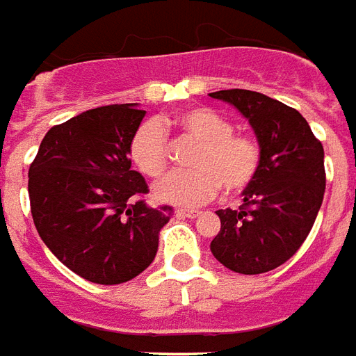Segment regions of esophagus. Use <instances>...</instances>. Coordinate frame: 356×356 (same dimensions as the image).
I'll return each instance as SVG.
<instances>
[{
	"mask_svg": "<svg viewBox=\"0 0 356 356\" xmlns=\"http://www.w3.org/2000/svg\"><path fill=\"white\" fill-rule=\"evenodd\" d=\"M176 216H178V218H199L200 216V212L199 210H188V208H178V210H176Z\"/></svg>",
	"mask_w": 356,
	"mask_h": 356,
	"instance_id": "obj_1",
	"label": "esophagus"
}]
</instances>
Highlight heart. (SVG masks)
I'll list each match as a JSON object with an SVG mask.
<instances>
[{
	"instance_id": "1",
	"label": "heart",
	"mask_w": 356,
	"mask_h": 356,
	"mask_svg": "<svg viewBox=\"0 0 356 356\" xmlns=\"http://www.w3.org/2000/svg\"><path fill=\"white\" fill-rule=\"evenodd\" d=\"M172 127L184 138L197 143L189 159L191 170L163 178L154 195L172 207H199L225 188L229 195L242 193L261 168V144L248 133H236L225 116L212 108H186L168 122H146L131 138L129 156L144 176L159 178L168 167L165 131Z\"/></svg>"
}]
</instances>
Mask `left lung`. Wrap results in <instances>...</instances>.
Returning a JSON list of instances; mask_svg holds the SVG:
<instances>
[{
	"label": "left lung",
	"instance_id": "left-lung-1",
	"mask_svg": "<svg viewBox=\"0 0 356 356\" xmlns=\"http://www.w3.org/2000/svg\"><path fill=\"white\" fill-rule=\"evenodd\" d=\"M236 106L261 144V168L240 210H218L210 250L238 274H263L289 261L315 223L327 186L325 149L300 112L250 90L210 93Z\"/></svg>",
	"mask_w": 356,
	"mask_h": 356
}]
</instances>
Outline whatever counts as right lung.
<instances>
[{"label":"right lung","mask_w":356,"mask_h":356,"mask_svg":"<svg viewBox=\"0 0 356 356\" xmlns=\"http://www.w3.org/2000/svg\"><path fill=\"white\" fill-rule=\"evenodd\" d=\"M146 112L135 103L92 108L54 125L29 165V204L47 248L99 285L138 276L156 259L172 208H152L131 170L129 144Z\"/></svg>","instance_id":"right-lung-1"}]
</instances>
